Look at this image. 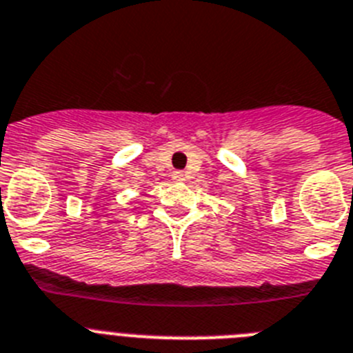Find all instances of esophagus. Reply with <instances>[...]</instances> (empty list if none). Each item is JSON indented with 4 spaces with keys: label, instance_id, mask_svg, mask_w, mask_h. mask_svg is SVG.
<instances>
[{
    "label": "esophagus",
    "instance_id": "esophagus-1",
    "mask_svg": "<svg viewBox=\"0 0 353 353\" xmlns=\"http://www.w3.org/2000/svg\"><path fill=\"white\" fill-rule=\"evenodd\" d=\"M172 177H174L176 181H185V174H183L181 170L174 172V174H172Z\"/></svg>",
    "mask_w": 353,
    "mask_h": 353
}]
</instances>
